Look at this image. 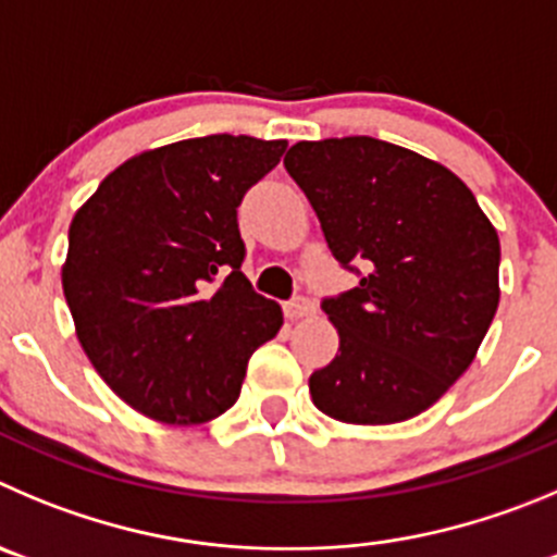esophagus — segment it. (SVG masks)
I'll return each mask as SVG.
<instances>
[{"instance_id": "1", "label": "esophagus", "mask_w": 557, "mask_h": 557, "mask_svg": "<svg viewBox=\"0 0 557 557\" xmlns=\"http://www.w3.org/2000/svg\"><path fill=\"white\" fill-rule=\"evenodd\" d=\"M315 305L310 302V299H305V296H299V299H294V302H285V319L296 321V319H305V315H313Z\"/></svg>"}]
</instances>
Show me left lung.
<instances>
[{
	"label": "left lung",
	"instance_id": "8db88e82",
	"mask_svg": "<svg viewBox=\"0 0 557 557\" xmlns=\"http://www.w3.org/2000/svg\"><path fill=\"white\" fill-rule=\"evenodd\" d=\"M285 170L326 244L366 277L324 313L335 360L310 376L313 404L355 425L425 412L475 360L500 302V238L445 164L373 137L296 143Z\"/></svg>",
	"mask_w": 557,
	"mask_h": 557
}]
</instances>
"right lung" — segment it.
<instances>
[{"label":"right lung","instance_id":"obj_1","mask_svg":"<svg viewBox=\"0 0 557 557\" xmlns=\"http://www.w3.org/2000/svg\"><path fill=\"white\" fill-rule=\"evenodd\" d=\"M285 139L211 134L114 168L67 227L62 294L98 376L170 425L220 418L283 310L242 274L236 208Z\"/></svg>","mask_w":557,"mask_h":557}]
</instances>
